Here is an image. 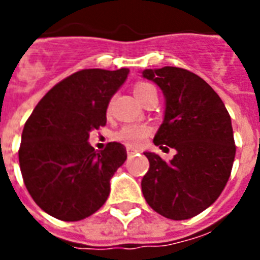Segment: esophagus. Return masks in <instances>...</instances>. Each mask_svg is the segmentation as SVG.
<instances>
[{
	"mask_svg": "<svg viewBox=\"0 0 260 260\" xmlns=\"http://www.w3.org/2000/svg\"><path fill=\"white\" fill-rule=\"evenodd\" d=\"M136 152H138V150H134V148H131V147L126 148V155H128V156H132V155H135Z\"/></svg>",
	"mask_w": 260,
	"mask_h": 260,
	"instance_id": "esophagus-1",
	"label": "esophagus"
}]
</instances>
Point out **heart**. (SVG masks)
<instances>
[{
  "label": "heart",
  "instance_id": "1",
  "mask_svg": "<svg viewBox=\"0 0 260 260\" xmlns=\"http://www.w3.org/2000/svg\"><path fill=\"white\" fill-rule=\"evenodd\" d=\"M151 89H155L152 85L146 82H139L135 85L134 93L139 101H142ZM109 109V108H108ZM151 135V128L144 124H126L113 134V139L131 148H139L146 142V139Z\"/></svg>",
  "mask_w": 260,
  "mask_h": 260
}]
</instances>
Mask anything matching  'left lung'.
<instances>
[{
	"label": "left lung",
	"mask_w": 260,
	"mask_h": 260,
	"mask_svg": "<svg viewBox=\"0 0 260 260\" xmlns=\"http://www.w3.org/2000/svg\"><path fill=\"white\" fill-rule=\"evenodd\" d=\"M166 98L155 146L177 150L170 162L144 152L150 169L142 179L147 204L165 217L187 220L209 208L225 187L236 154L231 117L218 94L179 67L144 70Z\"/></svg>",
	"instance_id": "obj_1"
}]
</instances>
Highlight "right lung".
<instances>
[{"instance_id": "right-lung-1", "label": "right lung", "mask_w": 260, "mask_h": 260, "mask_svg": "<svg viewBox=\"0 0 260 260\" xmlns=\"http://www.w3.org/2000/svg\"><path fill=\"white\" fill-rule=\"evenodd\" d=\"M116 71L86 69L56 83L39 101L21 135L18 162L25 187L46 213L79 221L108 200L110 178L125 162V147L90 146L89 135L106 124V108L128 77Z\"/></svg>"}]
</instances>
